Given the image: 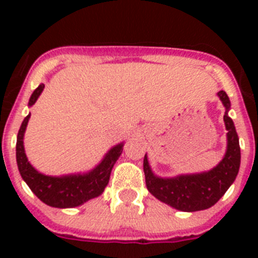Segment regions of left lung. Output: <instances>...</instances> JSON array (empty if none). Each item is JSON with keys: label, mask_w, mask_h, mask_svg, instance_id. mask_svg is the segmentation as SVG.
Here are the masks:
<instances>
[{"label": "left lung", "mask_w": 258, "mask_h": 258, "mask_svg": "<svg viewBox=\"0 0 258 258\" xmlns=\"http://www.w3.org/2000/svg\"><path fill=\"white\" fill-rule=\"evenodd\" d=\"M226 111L223 121L227 131L225 156L208 172L179 174L163 178L152 172L147 155L143 159V172L147 190L156 199L182 212H197L214 206L235 181L240 166V146L235 125L229 116L230 99L223 90L217 93Z\"/></svg>", "instance_id": "obj_1"}]
</instances>
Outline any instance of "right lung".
<instances>
[{"mask_svg": "<svg viewBox=\"0 0 258 258\" xmlns=\"http://www.w3.org/2000/svg\"><path fill=\"white\" fill-rule=\"evenodd\" d=\"M41 84L29 98L28 106L36 103L44 90ZM31 113L23 120L17 137V163L22 178L24 179L32 192L42 203L54 208H75L83 206L88 200L102 195L108 184L109 175L113 165L122 152L124 142L113 146L102 161L95 168L86 173H75L66 175H46L33 168L27 159L24 150V133H26Z\"/></svg>", "mask_w": 258, "mask_h": 258, "instance_id": "right-lung-1", "label": "right lung"}]
</instances>
